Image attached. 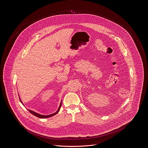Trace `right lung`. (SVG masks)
I'll return each instance as SVG.
<instances>
[{
  "mask_svg": "<svg viewBox=\"0 0 148 148\" xmlns=\"http://www.w3.org/2000/svg\"><path fill=\"white\" fill-rule=\"evenodd\" d=\"M20 100L21 103H22V102H21V101L20 99ZM22 104H23V103H22ZM61 104H62V101L61 102V104H60V107H59V108H58V110H57L55 113H54V114H51V115H40V114H37V113H36V112H34L33 111L29 110H28V111H29V112L30 113H31L32 115H34V116H36L38 117H39V118H48V117H51V116H54V115H56V114L59 112V111H60V108H61Z\"/></svg>",
  "mask_w": 148,
  "mask_h": 148,
  "instance_id": "1",
  "label": "right lung"
}]
</instances>
